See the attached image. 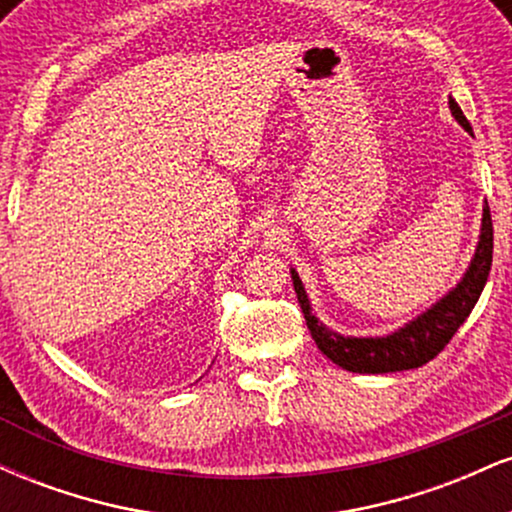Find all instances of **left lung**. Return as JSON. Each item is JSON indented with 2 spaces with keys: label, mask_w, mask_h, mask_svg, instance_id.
Returning <instances> with one entry per match:
<instances>
[{
  "label": "left lung",
  "mask_w": 512,
  "mask_h": 512,
  "mask_svg": "<svg viewBox=\"0 0 512 512\" xmlns=\"http://www.w3.org/2000/svg\"><path fill=\"white\" fill-rule=\"evenodd\" d=\"M450 113L460 125L472 132V125L464 117L462 108L450 98ZM493 260V223L489 204L484 207L481 216V233L479 245L474 252L469 269L464 272L460 284L455 289L445 293L436 305L421 313L419 317L399 327L397 332L387 334V337H344V334L332 332L330 327L322 325L313 315L310 308L308 293L303 289L301 276L296 269H291L293 289H296L298 303L305 315V325L313 334L317 349L322 351L332 363L342 366L351 373H397V370L419 368L424 363L436 358L445 344L450 342L452 334L460 330V325L467 320L472 308L477 305L481 291H484L486 279L491 272Z\"/></svg>",
  "instance_id": "8db88e82"
}]
</instances>
